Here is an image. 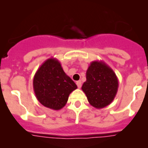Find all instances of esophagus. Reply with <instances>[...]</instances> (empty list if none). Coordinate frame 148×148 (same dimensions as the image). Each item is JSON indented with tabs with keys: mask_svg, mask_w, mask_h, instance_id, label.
<instances>
[{
	"mask_svg": "<svg viewBox=\"0 0 148 148\" xmlns=\"http://www.w3.org/2000/svg\"><path fill=\"white\" fill-rule=\"evenodd\" d=\"M76 84H77V86H78V88H81V81H78L76 82Z\"/></svg>",
	"mask_w": 148,
	"mask_h": 148,
	"instance_id": "1",
	"label": "esophagus"
}]
</instances>
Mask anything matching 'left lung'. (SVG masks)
Listing matches in <instances>:
<instances>
[{
  "label": "left lung",
  "instance_id": "8db88e82",
  "mask_svg": "<svg viewBox=\"0 0 148 148\" xmlns=\"http://www.w3.org/2000/svg\"><path fill=\"white\" fill-rule=\"evenodd\" d=\"M86 77L81 89L89 104L98 109L111 104L119 86L114 70L103 61H93L86 70Z\"/></svg>",
  "mask_w": 148,
  "mask_h": 148
}]
</instances>
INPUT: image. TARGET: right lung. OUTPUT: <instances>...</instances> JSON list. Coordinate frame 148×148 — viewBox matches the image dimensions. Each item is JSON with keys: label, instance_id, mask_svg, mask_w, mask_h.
Returning a JSON list of instances; mask_svg holds the SVG:
<instances>
[{"label": "right lung", "instance_id": "right-lung-1", "mask_svg": "<svg viewBox=\"0 0 148 148\" xmlns=\"http://www.w3.org/2000/svg\"><path fill=\"white\" fill-rule=\"evenodd\" d=\"M33 87L39 102L53 110L63 108L70 93L77 89L59 61L53 57L45 61L38 68L34 77Z\"/></svg>", "mask_w": 148, "mask_h": 148}]
</instances>
